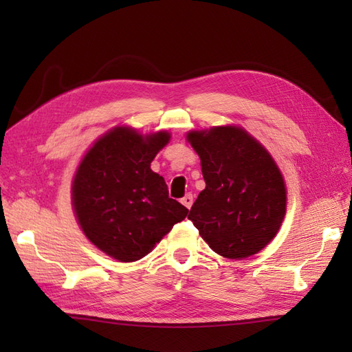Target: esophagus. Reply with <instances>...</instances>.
<instances>
[{
	"label": "esophagus",
	"mask_w": 352,
	"mask_h": 352,
	"mask_svg": "<svg viewBox=\"0 0 352 352\" xmlns=\"http://www.w3.org/2000/svg\"><path fill=\"white\" fill-rule=\"evenodd\" d=\"M182 204H183L184 207H188V208H190V207H192V204H193V197H192V193H188V195L182 198Z\"/></svg>",
	"instance_id": "obj_1"
}]
</instances>
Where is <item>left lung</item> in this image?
<instances>
[{"mask_svg":"<svg viewBox=\"0 0 352 352\" xmlns=\"http://www.w3.org/2000/svg\"><path fill=\"white\" fill-rule=\"evenodd\" d=\"M206 189L188 218L208 246L227 258L257 254L286 214V186L272 157L239 126L190 131Z\"/></svg>","mask_w":352,"mask_h":352,"instance_id":"left-lung-1","label":"left lung"}]
</instances>
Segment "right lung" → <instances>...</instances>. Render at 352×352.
<instances>
[{
  "instance_id": "1",
  "label": "right lung",
  "mask_w": 352,
  "mask_h": 352,
  "mask_svg": "<svg viewBox=\"0 0 352 352\" xmlns=\"http://www.w3.org/2000/svg\"><path fill=\"white\" fill-rule=\"evenodd\" d=\"M169 133L142 136L126 126L104 134L81 160L72 206L83 233L119 261H136L154 248L189 210L169 198L163 177L151 170Z\"/></svg>"
}]
</instances>
